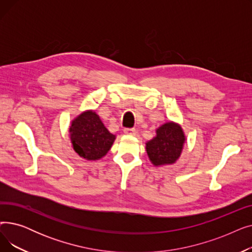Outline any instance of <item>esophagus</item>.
Segmentation results:
<instances>
[{
	"label": "esophagus",
	"mask_w": 252,
	"mask_h": 252,
	"mask_svg": "<svg viewBox=\"0 0 252 252\" xmlns=\"http://www.w3.org/2000/svg\"><path fill=\"white\" fill-rule=\"evenodd\" d=\"M125 134L129 135V136H136L137 135V130L136 128H125Z\"/></svg>",
	"instance_id": "34e87169"
}]
</instances>
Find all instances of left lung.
Wrapping results in <instances>:
<instances>
[{
  "label": "left lung",
  "instance_id": "8db88e82",
  "mask_svg": "<svg viewBox=\"0 0 252 252\" xmlns=\"http://www.w3.org/2000/svg\"><path fill=\"white\" fill-rule=\"evenodd\" d=\"M156 135L146 142L149 160L154 166L170 165L180 158L186 143L182 126L175 122H167L155 129Z\"/></svg>",
  "mask_w": 252,
  "mask_h": 252
}]
</instances>
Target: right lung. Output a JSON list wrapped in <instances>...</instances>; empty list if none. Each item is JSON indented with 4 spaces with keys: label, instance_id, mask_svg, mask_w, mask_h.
Returning a JSON list of instances; mask_svg holds the SVG:
<instances>
[{
    "label": "right lung",
    "instance_id": "obj_1",
    "mask_svg": "<svg viewBox=\"0 0 252 252\" xmlns=\"http://www.w3.org/2000/svg\"><path fill=\"white\" fill-rule=\"evenodd\" d=\"M69 138L73 150L89 161L101 159L112 147L116 136L106 128L94 110H86L72 119Z\"/></svg>",
    "mask_w": 252,
    "mask_h": 252
}]
</instances>
